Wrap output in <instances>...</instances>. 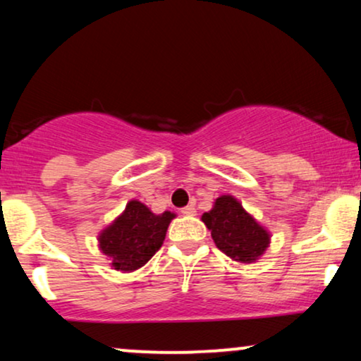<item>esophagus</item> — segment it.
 Segmentation results:
<instances>
[{
	"label": "esophagus",
	"instance_id": "34e87169",
	"mask_svg": "<svg viewBox=\"0 0 361 361\" xmlns=\"http://www.w3.org/2000/svg\"><path fill=\"white\" fill-rule=\"evenodd\" d=\"M180 212H182V215H189V216H192V215H195V207H194V205H187V207H184V209H182Z\"/></svg>",
	"mask_w": 361,
	"mask_h": 361
}]
</instances>
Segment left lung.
Returning <instances> with one entry per match:
<instances>
[{
    "label": "left lung",
    "mask_w": 361,
    "mask_h": 361,
    "mask_svg": "<svg viewBox=\"0 0 361 361\" xmlns=\"http://www.w3.org/2000/svg\"><path fill=\"white\" fill-rule=\"evenodd\" d=\"M200 220L210 230L216 248L236 263H256L271 245V231L230 194L216 197Z\"/></svg>",
    "instance_id": "obj_1"
}]
</instances>
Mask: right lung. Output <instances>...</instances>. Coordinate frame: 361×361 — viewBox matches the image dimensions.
Wrapping results in <instances>:
<instances>
[{
    "instance_id": "add662e5",
    "label": "right lung",
    "mask_w": 361,
    "mask_h": 361,
    "mask_svg": "<svg viewBox=\"0 0 361 361\" xmlns=\"http://www.w3.org/2000/svg\"><path fill=\"white\" fill-rule=\"evenodd\" d=\"M176 219L174 212L154 214L142 202L133 199L125 210L106 225L97 236V246L111 269L133 273L149 261L164 243L169 224Z\"/></svg>"
}]
</instances>
